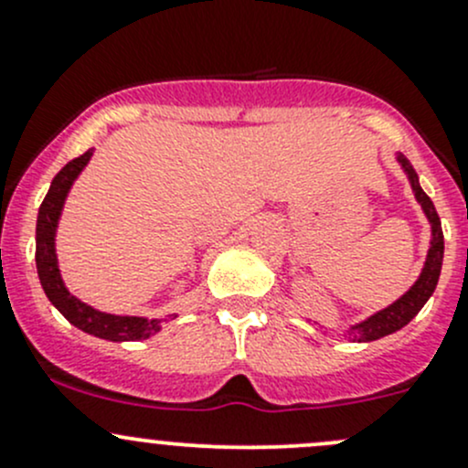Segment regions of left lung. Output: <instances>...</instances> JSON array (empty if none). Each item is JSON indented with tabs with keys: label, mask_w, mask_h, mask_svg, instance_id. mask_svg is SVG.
I'll list each match as a JSON object with an SVG mask.
<instances>
[{
	"label": "left lung",
	"mask_w": 468,
	"mask_h": 468,
	"mask_svg": "<svg viewBox=\"0 0 468 468\" xmlns=\"http://www.w3.org/2000/svg\"><path fill=\"white\" fill-rule=\"evenodd\" d=\"M399 160H400V165H403L405 172H408L410 183H412L414 197H417V201L421 204L423 212H426L428 221H431L432 242H431V249H428L426 267H423L419 281L410 287V292H405V294L400 296L396 303H391L389 308L376 313L374 317H369L367 322L353 325L351 335L356 339H360V342H374V339H380V337H385V335L396 333V330H400L403 325H408L410 322H412V319L419 314V310H421L423 305H426V301L432 296V292H435L437 281H439V273H441V262H443L441 221H439V215H437L435 206H432L431 197H428L426 192L421 190V186H419L417 172L412 169L410 160L403 158V155H399Z\"/></svg>",
	"instance_id": "left-lung-1"
}]
</instances>
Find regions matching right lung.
I'll list each match as a JSON object with an SVG mask.
<instances>
[{
	"instance_id": "obj_1",
	"label": "right lung",
	"mask_w": 468,
	"mask_h": 468,
	"mask_svg": "<svg viewBox=\"0 0 468 468\" xmlns=\"http://www.w3.org/2000/svg\"><path fill=\"white\" fill-rule=\"evenodd\" d=\"M92 155V149L81 154L79 158L69 160L63 169L51 181L49 192H47L45 201L37 210V224H36V267L37 276H40L42 290H45L47 299L58 308V313L74 324L77 328L86 330L94 337L111 339V342H131V339H146L160 328L158 319H143V317H115V314L99 313V310L90 308L81 303L77 296L69 294L65 290L63 281H60L58 264H56L54 251V233L56 224H58L60 207L65 204L69 187H72L74 178L79 176L86 163Z\"/></svg>"
}]
</instances>
